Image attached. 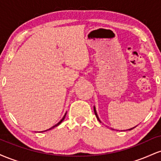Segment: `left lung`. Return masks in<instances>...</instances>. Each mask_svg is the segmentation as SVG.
Listing matches in <instances>:
<instances>
[{"label":"left lung","mask_w":161,"mask_h":161,"mask_svg":"<svg viewBox=\"0 0 161 161\" xmlns=\"http://www.w3.org/2000/svg\"><path fill=\"white\" fill-rule=\"evenodd\" d=\"M94 111H95V116H96V117H97V119H98V121L100 122V123H101V121L100 120V119H99V117H98V116H97V111H96V109H95V107L94 106ZM136 126H137V125H136ZM136 126H135V127H132V128H131V129H127V130H131V129H134V128H136ZM111 129H112L111 128Z\"/></svg>","instance_id":"left-lung-1"}]
</instances>
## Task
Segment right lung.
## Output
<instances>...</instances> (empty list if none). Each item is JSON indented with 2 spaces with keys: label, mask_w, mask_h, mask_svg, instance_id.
<instances>
[{
  "label": "right lung",
  "mask_w": 161,
  "mask_h": 161,
  "mask_svg": "<svg viewBox=\"0 0 161 161\" xmlns=\"http://www.w3.org/2000/svg\"><path fill=\"white\" fill-rule=\"evenodd\" d=\"M66 114H64V117H63V118H62V119H60V122H59V123H57L56 125H53V126H52V127H51V128H50V129H46V130H45V131H42V132H46V131H47V130H51V129H53V128H54V127H56V126H57V125H60V123H62V122H63V121H64V119H65V117H66Z\"/></svg>",
  "instance_id": "1"
}]
</instances>
